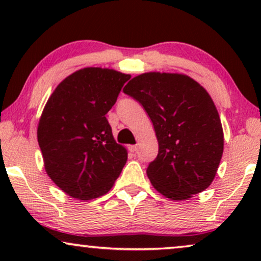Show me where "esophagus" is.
<instances>
[{
  "label": "esophagus",
  "mask_w": 261,
  "mask_h": 261,
  "mask_svg": "<svg viewBox=\"0 0 261 261\" xmlns=\"http://www.w3.org/2000/svg\"><path fill=\"white\" fill-rule=\"evenodd\" d=\"M128 149H129L130 152H133V153H134V152H137V151H138V146H137V145H130L129 147H128Z\"/></svg>",
  "instance_id": "34e87169"
}]
</instances>
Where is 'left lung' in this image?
<instances>
[{
  "label": "left lung",
  "instance_id": "1",
  "mask_svg": "<svg viewBox=\"0 0 261 261\" xmlns=\"http://www.w3.org/2000/svg\"><path fill=\"white\" fill-rule=\"evenodd\" d=\"M144 107L159 151L147 176L165 197L180 201L212 184L223 153V130L212 97L192 78L148 72L123 89Z\"/></svg>",
  "mask_w": 261,
  "mask_h": 261
}]
</instances>
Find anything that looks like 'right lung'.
<instances>
[{"label": "right lung", "mask_w": 261, "mask_h": 261, "mask_svg": "<svg viewBox=\"0 0 261 261\" xmlns=\"http://www.w3.org/2000/svg\"><path fill=\"white\" fill-rule=\"evenodd\" d=\"M129 78L85 67L66 77L46 103L38 126L45 170L71 197L89 201L107 194L127 162L106 114Z\"/></svg>", "instance_id": "obj_1"}]
</instances>
